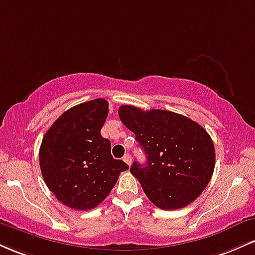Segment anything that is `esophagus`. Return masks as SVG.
Here are the masks:
<instances>
[{"label": "esophagus", "instance_id": "obj_1", "mask_svg": "<svg viewBox=\"0 0 255 255\" xmlns=\"http://www.w3.org/2000/svg\"><path fill=\"white\" fill-rule=\"evenodd\" d=\"M124 160L126 163H127L128 165H130L131 164V156L129 153H126L125 154V157H124Z\"/></svg>", "mask_w": 255, "mask_h": 255}]
</instances>
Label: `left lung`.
Returning a JSON list of instances; mask_svg holds the SVG:
<instances>
[{"label":"left lung","mask_w":255,"mask_h":255,"mask_svg":"<svg viewBox=\"0 0 255 255\" xmlns=\"http://www.w3.org/2000/svg\"><path fill=\"white\" fill-rule=\"evenodd\" d=\"M119 116L145 151L146 164L135 160L130 172L151 203L162 210H177L195 200L215 169L209 133L193 120L168 110L122 105Z\"/></svg>","instance_id":"left-lung-1"}]
</instances>
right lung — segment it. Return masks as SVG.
<instances>
[{"label": "right lung", "instance_id": "right-lung-1", "mask_svg": "<svg viewBox=\"0 0 255 255\" xmlns=\"http://www.w3.org/2000/svg\"><path fill=\"white\" fill-rule=\"evenodd\" d=\"M109 113L103 98L64 111L42 140L39 165L57 200L74 210L98 206L128 166L111 156L110 141L101 129Z\"/></svg>", "mask_w": 255, "mask_h": 255}]
</instances>
